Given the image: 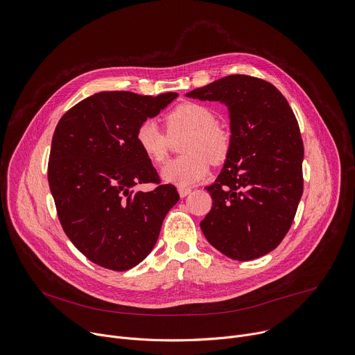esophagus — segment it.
<instances>
[{"label":"esophagus","mask_w":355,"mask_h":355,"mask_svg":"<svg viewBox=\"0 0 355 355\" xmlns=\"http://www.w3.org/2000/svg\"><path fill=\"white\" fill-rule=\"evenodd\" d=\"M189 192H191V188H178V193H180L181 198L187 196Z\"/></svg>","instance_id":"obj_1"}]
</instances>
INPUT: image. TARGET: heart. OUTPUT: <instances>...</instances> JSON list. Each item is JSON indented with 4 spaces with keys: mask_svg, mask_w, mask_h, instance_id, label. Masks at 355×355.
<instances>
[{
    "mask_svg": "<svg viewBox=\"0 0 355 355\" xmlns=\"http://www.w3.org/2000/svg\"><path fill=\"white\" fill-rule=\"evenodd\" d=\"M170 136L187 133L181 156L162 168V180L180 188H188L209 173L211 162L222 163L230 150V135L216 125L215 112L199 103H182L166 116ZM153 121H144L136 130V143L148 162L166 160L170 139Z\"/></svg>",
    "mask_w": 355,
    "mask_h": 355,
    "instance_id": "obj_1",
    "label": "heart"
}]
</instances>
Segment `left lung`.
<instances>
[{"label":"left lung","instance_id":"1","mask_svg":"<svg viewBox=\"0 0 355 355\" xmlns=\"http://www.w3.org/2000/svg\"><path fill=\"white\" fill-rule=\"evenodd\" d=\"M229 110L230 150L207 187L212 209L200 222L225 256L248 261L272 251L288 233L303 192V141L285 96L268 81L233 74L187 94Z\"/></svg>","mask_w":355,"mask_h":355}]
</instances>
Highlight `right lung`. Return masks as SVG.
<instances>
[{
	"label": "right lung",
	"mask_w": 355,
	"mask_h": 355,
	"mask_svg": "<svg viewBox=\"0 0 355 355\" xmlns=\"http://www.w3.org/2000/svg\"><path fill=\"white\" fill-rule=\"evenodd\" d=\"M177 96L103 91L69 110L56 126L50 192L64 233L96 266L126 271L143 261L180 199L174 185L160 184L136 143L139 125ZM139 183L158 187L143 193L134 189Z\"/></svg>",
	"instance_id": "1"
}]
</instances>
